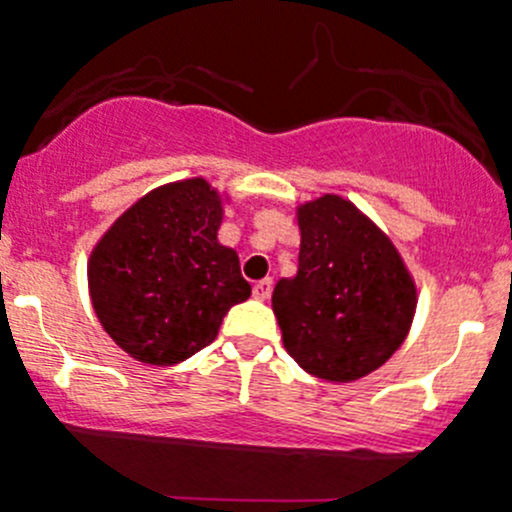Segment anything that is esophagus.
<instances>
[{
  "mask_svg": "<svg viewBox=\"0 0 512 512\" xmlns=\"http://www.w3.org/2000/svg\"><path fill=\"white\" fill-rule=\"evenodd\" d=\"M271 291H273L271 278H263V281L254 283V298L256 300H268V298H271Z\"/></svg>",
  "mask_w": 512,
  "mask_h": 512,
  "instance_id": "1",
  "label": "esophagus"
}]
</instances>
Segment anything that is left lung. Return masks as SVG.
I'll return each instance as SVG.
<instances>
[{"mask_svg": "<svg viewBox=\"0 0 512 512\" xmlns=\"http://www.w3.org/2000/svg\"><path fill=\"white\" fill-rule=\"evenodd\" d=\"M298 273L273 288L288 355L328 382L382 367L409 333L416 288L392 241L360 209L325 194L298 209Z\"/></svg>", "mask_w": 512, "mask_h": 512, "instance_id": "1", "label": "left lung"}]
</instances>
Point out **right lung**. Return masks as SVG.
<instances>
[{"mask_svg":"<svg viewBox=\"0 0 512 512\" xmlns=\"http://www.w3.org/2000/svg\"><path fill=\"white\" fill-rule=\"evenodd\" d=\"M221 199L207 179L165 184L128 209L93 249L88 286L105 333L130 357L170 367L214 342L251 286L217 241Z\"/></svg>","mask_w":512,"mask_h":512,"instance_id":"obj_1","label":"right lung"}]
</instances>
